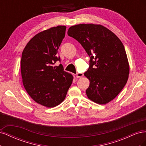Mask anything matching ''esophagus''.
Here are the masks:
<instances>
[{
    "instance_id": "34e87169",
    "label": "esophagus",
    "mask_w": 146,
    "mask_h": 146,
    "mask_svg": "<svg viewBox=\"0 0 146 146\" xmlns=\"http://www.w3.org/2000/svg\"><path fill=\"white\" fill-rule=\"evenodd\" d=\"M83 76V73H77V74H76V77L77 78H80V77H82Z\"/></svg>"
}]
</instances>
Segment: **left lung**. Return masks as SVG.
Segmentation results:
<instances>
[{"label": "left lung", "mask_w": 146, "mask_h": 146, "mask_svg": "<svg viewBox=\"0 0 146 146\" xmlns=\"http://www.w3.org/2000/svg\"><path fill=\"white\" fill-rule=\"evenodd\" d=\"M68 36L80 42L90 57L84 75L90 84L86 93L94 102L106 104L114 99L129 78V64L123 44L111 31L101 25L70 27Z\"/></svg>", "instance_id": "left-lung-1"}]
</instances>
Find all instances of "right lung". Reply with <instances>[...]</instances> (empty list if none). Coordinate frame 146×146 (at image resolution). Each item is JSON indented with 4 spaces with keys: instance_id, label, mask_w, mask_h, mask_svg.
<instances>
[{
    "instance_id": "obj_1",
    "label": "right lung",
    "mask_w": 146,
    "mask_h": 146,
    "mask_svg": "<svg viewBox=\"0 0 146 146\" xmlns=\"http://www.w3.org/2000/svg\"><path fill=\"white\" fill-rule=\"evenodd\" d=\"M66 27L59 25L39 33L30 39L22 54L21 74L27 93L36 102L48 108L64 100L72 82L71 74L61 62L58 49L65 36Z\"/></svg>"
}]
</instances>
